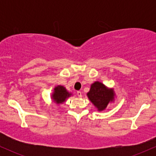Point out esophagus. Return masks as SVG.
I'll return each instance as SVG.
<instances>
[{"label": "esophagus", "instance_id": "esophagus-1", "mask_svg": "<svg viewBox=\"0 0 156 156\" xmlns=\"http://www.w3.org/2000/svg\"><path fill=\"white\" fill-rule=\"evenodd\" d=\"M77 94H78V98H81V97H82V94H81V92H80V91H78V92H77Z\"/></svg>", "mask_w": 156, "mask_h": 156}]
</instances>
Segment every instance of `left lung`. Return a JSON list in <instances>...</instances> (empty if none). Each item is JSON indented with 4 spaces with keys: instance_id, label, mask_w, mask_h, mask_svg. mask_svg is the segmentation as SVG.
Masks as SVG:
<instances>
[{
    "instance_id": "left-lung-1",
    "label": "left lung",
    "mask_w": 156,
    "mask_h": 156,
    "mask_svg": "<svg viewBox=\"0 0 156 156\" xmlns=\"http://www.w3.org/2000/svg\"><path fill=\"white\" fill-rule=\"evenodd\" d=\"M87 95L98 111L101 112L105 110L109 103L114 102L115 92L113 88H108L101 82L95 81L91 85Z\"/></svg>"
}]
</instances>
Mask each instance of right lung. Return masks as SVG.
Instances as JSON below:
<instances>
[{"instance_id":"right-lung-1","label":"right lung","mask_w":156,"mask_h":156,"mask_svg":"<svg viewBox=\"0 0 156 156\" xmlns=\"http://www.w3.org/2000/svg\"><path fill=\"white\" fill-rule=\"evenodd\" d=\"M71 95H72V93L68 92L65 87L62 85H58L55 87L54 89H53L51 98L53 101L56 104H62Z\"/></svg>"}]
</instances>
